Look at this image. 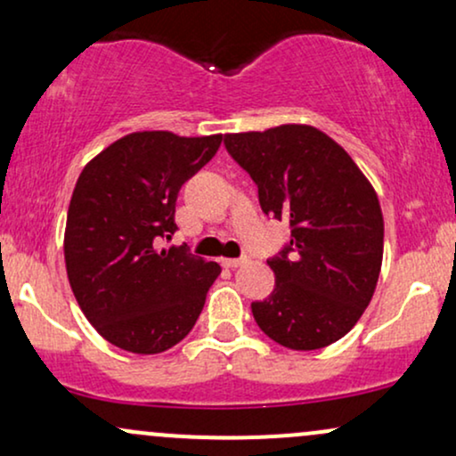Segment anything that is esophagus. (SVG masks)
Wrapping results in <instances>:
<instances>
[{"label": "esophagus", "mask_w": 456, "mask_h": 456, "mask_svg": "<svg viewBox=\"0 0 456 456\" xmlns=\"http://www.w3.org/2000/svg\"><path fill=\"white\" fill-rule=\"evenodd\" d=\"M248 257H238V259H223V265L224 268H240V265H244Z\"/></svg>", "instance_id": "obj_1"}]
</instances>
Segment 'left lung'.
<instances>
[{
    "label": "left lung",
    "mask_w": 456,
    "mask_h": 456,
    "mask_svg": "<svg viewBox=\"0 0 456 456\" xmlns=\"http://www.w3.org/2000/svg\"><path fill=\"white\" fill-rule=\"evenodd\" d=\"M224 148L257 184L265 216L291 229L289 242L268 259L276 287L250 305L255 322L297 352L338 341L379 279L384 218L373 186L337 141L313 126L224 134Z\"/></svg>",
    "instance_id": "left-lung-1"
}]
</instances>
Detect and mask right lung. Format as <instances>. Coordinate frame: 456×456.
I'll return each instance as SVG.
<instances>
[{
	"mask_svg": "<svg viewBox=\"0 0 456 456\" xmlns=\"http://www.w3.org/2000/svg\"><path fill=\"white\" fill-rule=\"evenodd\" d=\"M221 141L133 133L78 175L64 238L68 281L83 315L115 347L160 354L195 326L221 265L160 242L177 229V192Z\"/></svg>",
	"mask_w": 456,
	"mask_h": 456,
	"instance_id": "right-lung-1",
	"label": "right lung"
}]
</instances>
